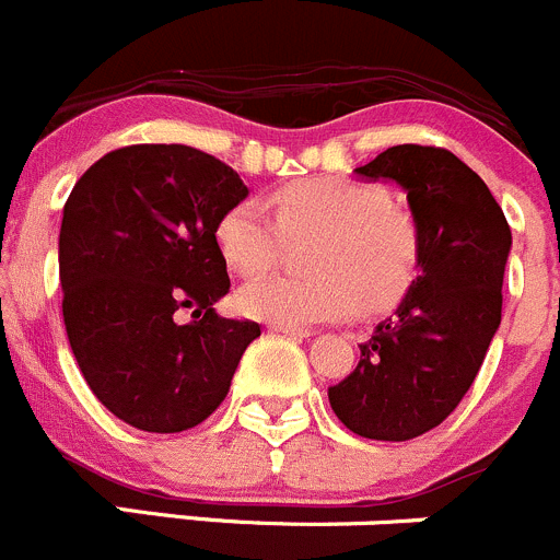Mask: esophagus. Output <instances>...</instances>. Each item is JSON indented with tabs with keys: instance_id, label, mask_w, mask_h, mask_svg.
<instances>
[{
	"instance_id": "esophagus-1",
	"label": "esophagus",
	"mask_w": 560,
	"mask_h": 560,
	"mask_svg": "<svg viewBox=\"0 0 560 560\" xmlns=\"http://www.w3.org/2000/svg\"><path fill=\"white\" fill-rule=\"evenodd\" d=\"M271 332H280V335H289V338H311L313 329L307 327H280V324H271Z\"/></svg>"
}]
</instances>
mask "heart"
Returning a JSON list of instances; mask_svg holds the SVG:
<instances>
[{
	"mask_svg": "<svg viewBox=\"0 0 560 560\" xmlns=\"http://www.w3.org/2000/svg\"><path fill=\"white\" fill-rule=\"evenodd\" d=\"M260 200H242L214 225L220 255L238 275L277 260L285 236H318L311 253L316 277L269 271L236 291V311L280 327L351 318L401 300L415 280L420 233L412 217L393 209L385 189L340 175L294 180Z\"/></svg>",
	"mask_w": 560,
	"mask_h": 560,
	"instance_id": "heart-1",
	"label": "heart"
}]
</instances>
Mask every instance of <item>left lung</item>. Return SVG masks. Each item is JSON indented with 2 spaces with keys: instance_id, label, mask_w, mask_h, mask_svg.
I'll list each match as a JSON object with an SVG mask.
<instances>
[{
  "instance_id": "obj_1",
  "label": "left lung",
  "mask_w": 560,
  "mask_h": 560,
  "mask_svg": "<svg viewBox=\"0 0 560 560\" xmlns=\"http://www.w3.org/2000/svg\"><path fill=\"white\" fill-rule=\"evenodd\" d=\"M354 175L407 195L420 258L396 313L327 396L349 431L404 443L443 423L470 390L500 327L511 231L489 186L443 148L393 145Z\"/></svg>"
}]
</instances>
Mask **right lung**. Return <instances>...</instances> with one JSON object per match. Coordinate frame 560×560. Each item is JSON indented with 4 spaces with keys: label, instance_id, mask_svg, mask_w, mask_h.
<instances>
[{
    "label": "right lung",
    "instance_id": "right-lung-1",
    "mask_svg": "<svg viewBox=\"0 0 560 560\" xmlns=\"http://www.w3.org/2000/svg\"><path fill=\"white\" fill-rule=\"evenodd\" d=\"M247 195L236 170L189 145L117 148L73 186L62 318L84 382L124 423L186 431L231 390L260 327L217 313L231 280L214 225ZM180 310L191 323L177 322Z\"/></svg>",
    "mask_w": 560,
    "mask_h": 560
}]
</instances>
